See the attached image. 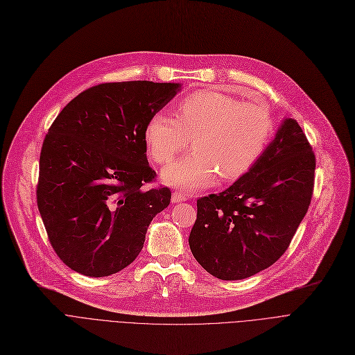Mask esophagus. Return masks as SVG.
Returning <instances> with one entry per match:
<instances>
[{
  "label": "esophagus",
  "instance_id": "34e87169",
  "mask_svg": "<svg viewBox=\"0 0 355 355\" xmlns=\"http://www.w3.org/2000/svg\"><path fill=\"white\" fill-rule=\"evenodd\" d=\"M187 198H189V197L185 196V194H182L181 191H174V193H173V197H171V201H173L174 204H177V202H181V201H185Z\"/></svg>",
  "mask_w": 355,
  "mask_h": 355
}]
</instances>
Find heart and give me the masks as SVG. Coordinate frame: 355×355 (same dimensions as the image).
I'll return each instance as SVG.
<instances>
[{
  "instance_id": "obj_1",
  "label": "heart",
  "mask_w": 355,
  "mask_h": 355,
  "mask_svg": "<svg viewBox=\"0 0 355 355\" xmlns=\"http://www.w3.org/2000/svg\"><path fill=\"white\" fill-rule=\"evenodd\" d=\"M275 121L260 102H241L214 90L184 98L175 118L157 112L145 126V144L158 164L170 162L189 146L194 153L164 168L162 181L182 190L209 187L245 177L263 157Z\"/></svg>"
}]
</instances>
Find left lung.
Masks as SVG:
<instances>
[{
  "mask_svg": "<svg viewBox=\"0 0 355 355\" xmlns=\"http://www.w3.org/2000/svg\"><path fill=\"white\" fill-rule=\"evenodd\" d=\"M315 155L302 128L286 118L259 162L220 194L197 200L189 243L221 281L250 277L286 249L311 204Z\"/></svg>",
  "mask_w": 355,
  "mask_h": 355,
  "instance_id": "8db88e82",
  "label": "left lung"
}]
</instances>
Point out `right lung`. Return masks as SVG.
Here are the masks:
<instances>
[{
	"mask_svg": "<svg viewBox=\"0 0 355 355\" xmlns=\"http://www.w3.org/2000/svg\"><path fill=\"white\" fill-rule=\"evenodd\" d=\"M180 83H102L70 101L40 153L37 206L50 245L71 270L114 275L137 259L153 218L168 207L166 187L145 190V126Z\"/></svg>",
	"mask_w": 355,
	"mask_h": 355,
	"instance_id": "right-lung-1",
	"label": "right lung"
}]
</instances>
